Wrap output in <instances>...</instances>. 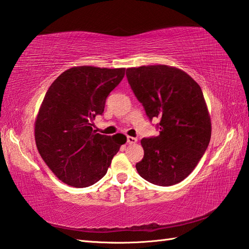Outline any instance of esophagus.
<instances>
[{"instance_id": "1", "label": "esophagus", "mask_w": 249, "mask_h": 249, "mask_svg": "<svg viewBox=\"0 0 249 249\" xmlns=\"http://www.w3.org/2000/svg\"><path fill=\"white\" fill-rule=\"evenodd\" d=\"M126 142H128L129 145H135L137 142V139H135L133 136H128L126 137Z\"/></svg>"}]
</instances>
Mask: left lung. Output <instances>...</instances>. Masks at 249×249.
<instances>
[{
    "label": "left lung",
    "mask_w": 249,
    "mask_h": 249,
    "mask_svg": "<svg viewBox=\"0 0 249 249\" xmlns=\"http://www.w3.org/2000/svg\"><path fill=\"white\" fill-rule=\"evenodd\" d=\"M134 95L150 120L160 119V135L142 139L143 158L136 163L142 178L169 186L189 176L211 139V118L200 86L179 68L167 65L126 69Z\"/></svg>",
    "instance_id": "obj_1"
}]
</instances>
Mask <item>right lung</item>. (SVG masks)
Segmentation results:
<instances>
[{
  "instance_id": "add662e5",
  "label": "right lung",
  "mask_w": 249,
  "mask_h": 249,
  "mask_svg": "<svg viewBox=\"0 0 249 249\" xmlns=\"http://www.w3.org/2000/svg\"><path fill=\"white\" fill-rule=\"evenodd\" d=\"M124 71L79 66L64 71L49 87L35 120V142L43 161L64 183H96L126 142L121 133L107 136L92 129Z\"/></svg>"
}]
</instances>
